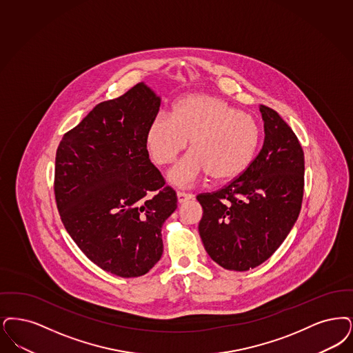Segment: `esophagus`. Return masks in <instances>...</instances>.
<instances>
[{"label": "esophagus", "instance_id": "esophagus-1", "mask_svg": "<svg viewBox=\"0 0 353 353\" xmlns=\"http://www.w3.org/2000/svg\"><path fill=\"white\" fill-rule=\"evenodd\" d=\"M193 196L192 194H189V193H185V192H177V199H179V202L180 203H183V202H186V201H189V199H192Z\"/></svg>", "mask_w": 353, "mask_h": 353}]
</instances>
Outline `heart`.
<instances>
[{
    "mask_svg": "<svg viewBox=\"0 0 353 353\" xmlns=\"http://www.w3.org/2000/svg\"><path fill=\"white\" fill-rule=\"evenodd\" d=\"M189 141L193 152L170 170V181L189 186L210 174L214 181L227 183L252 164L260 127L251 115L225 99L189 94L176 101L172 115L160 114L151 122L147 145L156 164L170 165Z\"/></svg>",
    "mask_w": 353,
    "mask_h": 353,
    "instance_id": "1",
    "label": "heart"
}]
</instances>
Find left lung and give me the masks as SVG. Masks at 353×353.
Wrapping results in <instances>:
<instances>
[{
	"label": "left lung",
	"mask_w": 353,
	"mask_h": 353,
	"mask_svg": "<svg viewBox=\"0 0 353 353\" xmlns=\"http://www.w3.org/2000/svg\"><path fill=\"white\" fill-rule=\"evenodd\" d=\"M264 144L240 177L198 194V231L206 252L228 270L244 272L268 260L294 226L305 186V156L277 112L260 106Z\"/></svg>",
	"instance_id": "1"
}]
</instances>
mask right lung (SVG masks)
<instances>
[{"label": "right lung", "mask_w": 353, "mask_h": 353, "mask_svg": "<svg viewBox=\"0 0 353 353\" xmlns=\"http://www.w3.org/2000/svg\"><path fill=\"white\" fill-rule=\"evenodd\" d=\"M160 99L139 83L103 101L63 135L54 192L60 219L85 256L119 277H139L163 254L161 227L176 192L151 163L147 131Z\"/></svg>", "instance_id": "1"}]
</instances>
